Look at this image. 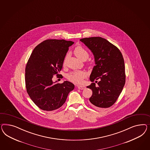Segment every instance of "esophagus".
<instances>
[{"label": "esophagus", "mask_w": 150, "mask_h": 150, "mask_svg": "<svg viewBox=\"0 0 150 150\" xmlns=\"http://www.w3.org/2000/svg\"><path fill=\"white\" fill-rule=\"evenodd\" d=\"M78 88L81 90H83V89H86V86H78Z\"/></svg>", "instance_id": "34e87169"}]
</instances>
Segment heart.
Here are the masks:
<instances>
[{
  "label": "heart",
  "mask_w": 150,
  "mask_h": 150,
  "mask_svg": "<svg viewBox=\"0 0 150 150\" xmlns=\"http://www.w3.org/2000/svg\"><path fill=\"white\" fill-rule=\"evenodd\" d=\"M74 54L77 57L81 60H86L89 57V53L86 49L81 46H78L74 49ZM69 56L67 54L64 61V64H66V60ZM87 76V73L83 71H76L69 73L67 76V78L69 81L74 84H81L83 81L84 79Z\"/></svg>",
  "instance_id": "b5f03b06"
}]
</instances>
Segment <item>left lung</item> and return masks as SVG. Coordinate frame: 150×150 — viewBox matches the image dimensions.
<instances>
[{"label": "left lung", "instance_id": "left-lung-1", "mask_svg": "<svg viewBox=\"0 0 150 150\" xmlns=\"http://www.w3.org/2000/svg\"><path fill=\"white\" fill-rule=\"evenodd\" d=\"M94 55L95 66L90 74L93 83L87 88L93 91L90 105L97 108H108L116 103L125 82L124 59L119 49L100 37L80 39ZM100 81L98 86L93 83Z\"/></svg>", "mask_w": 150, "mask_h": 150}]
</instances>
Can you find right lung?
<instances>
[{
	"instance_id": "add662e5",
	"label": "right lung",
	"mask_w": 150,
	"mask_h": 150,
	"mask_svg": "<svg viewBox=\"0 0 150 150\" xmlns=\"http://www.w3.org/2000/svg\"><path fill=\"white\" fill-rule=\"evenodd\" d=\"M73 43L64 39L45 40L34 48L28 60L25 69L26 90L41 110L52 111L59 108L74 88L69 81L54 83L52 80L54 75H59L69 47Z\"/></svg>"
}]
</instances>
